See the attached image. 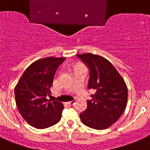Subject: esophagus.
Returning <instances> with one entry per match:
<instances>
[{"label": "esophagus", "instance_id": "1", "mask_svg": "<svg viewBox=\"0 0 150 150\" xmlns=\"http://www.w3.org/2000/svg\"><path fill=\"white\" fill-rule=\"evenodd\" d=\"M67 103H68V104H69V105H74V103H75V101H74V100H73V101H70V102H68Z\"/></svg>", "mask_w": 150, "mask_h": 150}]
</instances>
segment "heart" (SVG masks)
Listing matches in <instances>:
<instances>
[{
    "label": "heart",
    "mask_w": 150,
    "mask_h": 150,
    "mask_svg": "<svg viewBox=\"0 0 150 150\" xmlns=\"http://www.w3.org/2000/svg\"><path fill=\"white\" fill-rule=\"evenodd\" d=\"M82 69H85V67H84L83 65H82V64H76L75 66H74V72L75 71H76V70H82Z\"/></svg>",
    "instance_id": "obj_1"
}]
</instances>
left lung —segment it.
<instances>
[{
    "instance_id": "obj_1",
    "label": "left lung",
    "mask_w": 150,
    "mask_h": 150,
    "mask_svg": "<svg viewBox=\"0 0 150 150\" xmlns=\"http://www.w3.org/2000/svg\"><path fill=\"white\" fill-rule=\"evenodd\" d=\"M88 66V89L96 90L87 100V108L80 114L84 125L95 129H104L118 120L127 107L128 90L123 78L110 62L93 54H77Z\"/></svg>"
}]
</instances>
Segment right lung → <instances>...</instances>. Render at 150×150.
Returning <instances> with one entry per match:
<instances>
[{
    "instance_id": "1",
    "label": "right lung",
    "mask_w": 150,
    "mask_h": 150,
    "mask_svg": "<svg viewBox=\"0 0 150 150\" xmlns=\"http://www.w3.org/2000/svg\"><path fill=\"white\" fill-rule=\"evenodd\" d=\"M65 57H49L36 60L25 70L14 88L20 113L30 126L45 129L57 123L64 105L48 100L54 74Z\"/></svg>"
}]
</instances>
